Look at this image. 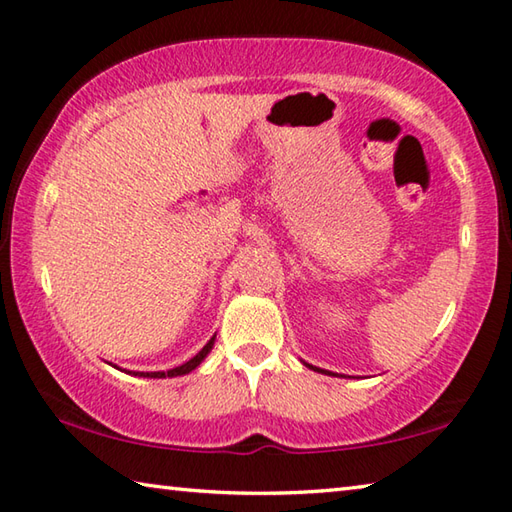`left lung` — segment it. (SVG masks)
<instances>
[{
	"mask_svg": "<svg viewBox=\"0 0 512 512\" xmlns=\"http://www.w3.org/2000/svg\"><path fill=\"white\" fill-rule=\"evenodd\" d=\"M307 366H309V363H307ZM309 368H314V366H309ZM314 370H318V368H314Z\"/></svg>",
	"mask_w": 512,
	"mask_h": 512,
	"instance_id": "left-lung-1",
	"label": "left lung"
}]
</instances>
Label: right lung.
Returning <instances> with one entry per match:
<instances>
[{"mask_svg": "<svg viewBox=\"0 0 512 512\" xmlns=\"http://www.w3.org/2000/svg\"><path fill=\"white\" fill-rule=\"evenodd\" d=\"M214 339H216V334L212 336L210 341H207V345L205 348L196 354L194 359H189L187 363H183V366H178V368H171V370H155V372H137V375L140 377H153V379H162V377H180V375H187V372H192L194 368H198L201 366V361L207 357V354H210V350L214 348ZM135 375V372H133Z\"/></svg>", "mask_w": 512, "mask_h": 512, "instance_id": "add662e5", "label": "right lung"}]
</instances>
